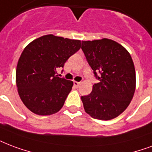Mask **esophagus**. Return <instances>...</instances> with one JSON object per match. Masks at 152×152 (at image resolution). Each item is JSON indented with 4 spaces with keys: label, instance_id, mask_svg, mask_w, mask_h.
Segmentation results:
<instances>
[{
    "label": "esophagus",
    "instance_id": "1",
    "mask_svg": "<svg viewBox=\"0 0 152 152\" xmlns=\"http://www.w3.org/2000/svg\"><path fill=\"white\" fill-rule=\"evenodd\" d=\"M73 84H74V86L76 87V88H79L80 85V82H76V81H74Z\"/></svg>",
    "mask_w": 152,
    "mask_h": 152
}]
</instances>
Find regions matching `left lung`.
I'll use <instances>...</instances> for the list:
<instances>
[{"label":"left lung","instance_id":"1","mask_svg":"<svg viewBox=\"0 0 152 152\" xmlns=\"http://www.w3.org/2000/svg\"><path fill=\"white\" fill-rule=\"evenodd\" d=\"M81 48L99 83L88 96H81L85 112L94 119L117 117L132 99L135 71L132 56L114 40L104 38L82 41ZM101 74L98 76L97 72Z\"/></svg>","mask_w":152,"mask_h":152}]
</instances>
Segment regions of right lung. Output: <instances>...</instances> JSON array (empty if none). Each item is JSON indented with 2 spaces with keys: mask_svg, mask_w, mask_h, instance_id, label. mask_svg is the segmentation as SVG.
<instances>
[{
  "mask_svg": "<svg viewBox=\"0 0 152 152\" xmlns=\"http://www.w3.org/2000/svg\"><path fill=\"white\" fill-rule=\"evenodd\" d=\"M78 40L45 35L28 44L22 52L16 72L18 93L35 114L48 115L59 112L73 82L58 77L56 69L80 48Z\"/></svg>",
  "mask_w": 152,
  "mask_h": 152,
  "instance_id": "add662e5",
  "label": "right lung"
}]
</instances>
